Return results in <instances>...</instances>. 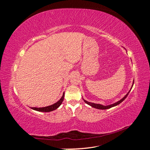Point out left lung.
I'll return each mask as SVG.
<instances>
[{"instance_id":"obj_1","label":"left lung","mask_w":150,"mask_h":150,"mask_svg":"<svg viewBox=\"0 0 150 150\" xmlns=\"http://www.w3.org/2000/svg\"><path fill=\"white\" fill-rule=\"evenodd\" d=\"M133 84H134V81L133 82L132 86H131V89L129 90V91L125 95V96H124V98H122L121 99H120V101H118L116 102V103H114V104H110V105L103 106V105H102V104H96V103H90V102H88V101H87L86 100H85V99H83V100H84V101L86 104H89V105H90L91 106H92L93 108H96V109H99V110H107V109H110V108H112V107H114V106H117V105H118L119 104H120L121 102L125 100V99H126V98L127 96H128V94L129 93L130 91L131 90V89H132V87H133Z\"/></svg>"}]
</instances>
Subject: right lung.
<instances>
[{"label": "right lung", "instance_id": "add662e5", "mask_svg": "<svg viewBox=\"0 0 150 150\" xmlns=\"http://www.w3.org/2000/svg\"><path fill=\"white\" fill-rule=\"evenodd\" d=\"M64 93H63L62 96L61 97V98L59 99V100L57 102H56V103L52 104L51 106L43 107V108H31V109H33V110L38 111H40V112H50V111H54L60 106L63 100H64Z\"/></svg>", "mask_w": 150, "mask_h": 150}]
</instances>
